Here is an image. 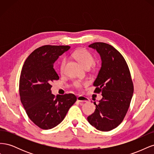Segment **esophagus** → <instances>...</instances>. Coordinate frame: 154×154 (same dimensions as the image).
I'll use <instances>...</instances> for the list:
<instances>
[{
    "label": "esophagus",
    "instance_id": "obj_1",
    "mask_svg": "<svg viewBox=\"0 0 154 154\" xmlns=\"http://www.w3.org/2000/svg\"><path fill=\"white\" fill-rule=\"evenodd\" d=\"M77 101L79 102H81V103H88L90 101L89 99L87 97H85L83 96H79L77 97Z\"/></svg>",
    "mask_w": 154,
    "mask_h": 154
}]
</instances>
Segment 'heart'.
Returning a JSON list of instances; mask_svg holds the SVG:
<instances>
[{
    "mask_svg": "<svg viewBox=\"0 0 154 154\" xmlns=\"http://www.w3.org/2000/svg\"><path fill=\"white\" fill-rule=\"evenodd\" d=\"M74 57L78 60V62L80 63L83 67H91L94 63V58L90 52L86 49H81L76 51L73 54ZM66 63V59L63 58L60 63V71L63 72ZM83 83L80 82H74V86L76 88H80L82 87Z\"/></svg>",
    "mask_w": 154,
    "mask_h": 154,
    "instance_id": "b5f03b06",
    "label": "heart"
}]
</instances>
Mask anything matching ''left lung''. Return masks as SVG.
<instances>
[{
  "instance_id": "8db88e82",
  "label": "left lung",
  "mask_w": 154,
  "mask_h": 154,
  "mask_svg": "<svg viewBox=\"0 0 154 154\" xmlns=\"http://www.w3.org/2000/svg\"><path fill=\"white\" fill-rule=\"evenodd\" d=\"M88 47L96 50L101 67L93 85L94 92H101L102 98L96 105L94 112L87 120L97 130L107 132L122 122L129 108L134 93L133 83L125 58L113 46L95 42Z\"/></svg>"
}]
</instances>
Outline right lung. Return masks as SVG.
Returning a JSON list of instances; mask_svg holds the SVG:
<instances>
[{
	"label": "right lung",
	"instance_id": "1",
	"mask_svg": "<svg viewBox=\"0 0 154 154\" xmlns=\"http://www.w3.org/2000/svg\"><path fill=\"white\" fill-rule=\"evenodd\" d=\"M68 45L42 46L35 49L22 67L19 92L23 106L29 119L42 129L53 128L61 123L77 98L73 94L51 93V83L59 76L53 65Z\"/></svg>",
	"mask_w": 154,
	"mask_h": 154
}]
</instances>
